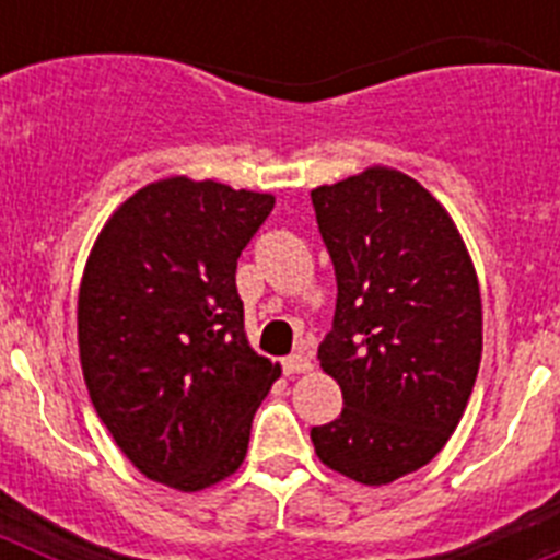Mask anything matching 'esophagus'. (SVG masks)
I'll return each mask as SVG.
<instances>
[{"mask_svg": "<svg viewBox=\"0 0 560 560\" xmlns=\"http://www.w3.org/2000/svg\"><path fill=\"white\" fill-rule=\"evenodd\" d=\"M311 353H305V350H296V353H291L289 359H283V370L285 375H300V373H311Z\"/></svg>", "mask_w": 560, "mask_h": 560, "instance_id": "obj_1", "label": "esophagus"}]
</instances>
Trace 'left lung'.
I'll use <instances>...</instances> for the list:
<instances>
[{
  "instance_id": "1",
  "label": "left lung",
  "mask_w": 560,
  "mask_h": 560,
  "mask_svg": "<svg viewBox=\"0 0 560 560\" xmlns=\"http://www.w3.org/2000/svg\"><path fill=\"white\" fill-rule=\"evenodd\" d=\"M311 201L336 271L319 364L345 400L311 440L334 471L387 485L446 446L468 407L482 359L477 271L446 207L407 173L368 167Z\"/></svg>"
}]
</instances>
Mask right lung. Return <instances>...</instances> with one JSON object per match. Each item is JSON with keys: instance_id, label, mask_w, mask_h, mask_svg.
I'll return each instance as SVG.
<instances>
[{"instance_id": "obj_1", "label": "right lung", "mask_w": 560, "mask_h": 560, "mask_svg": "<svg viewBox=\"0 0 560 560\" xmlns=\"http://www.w3.org/2000/svg\"><path fill=\"white\" fill-rule=\"evenodd\" d=\"M275 196L187 176L114 210L86 260L78 348L89 398L148 479L201 491L237 471L280 378L244 330L237 257Z\"/></svg>"}]
</instances>
